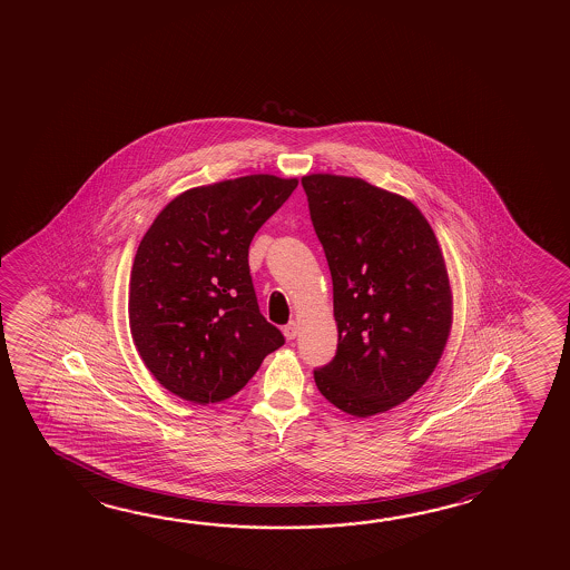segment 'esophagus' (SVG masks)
Listing matches in <instances>:
<instances>
[{"mask_svg":"<svg viewBox=\"0 0 570 570\" xmlns=\"http://www.w3.org/2000/svg\"><path fill=\"white\" fill-rule=\"evenodd\" d=\"M284 336H286V340H296V336H298V324L296 322L286 324L284 326Z\"/></svg>","mask_w":570,"mask_h":570,"instance_id":"34e87169","label":"esophagus"}]
</instances>
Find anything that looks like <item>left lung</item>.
<instances>
[{"mask_svg":"<svg viewBox=\"0 0 570 570\" xmlns=\"http://www.w3.org/2000/svg\"><path fill=\"white\" fill-rule=\"evenodd\" d=\"M334 284L337 350L314 370L337 410L370 417L410 400L433 374L451 327L438 238L407 198L362 178H302Z\"/></svg>","mask_w":570,"mask_h":570,"instance_id":"8db88e82","label":"left lung"}]
</instances>
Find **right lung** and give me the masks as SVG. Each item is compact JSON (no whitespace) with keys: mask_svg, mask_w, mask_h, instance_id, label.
Masks as SVG:
<instances>
[{"mask_svg":"<svg viewBox=\"0 0 570 570\" xmlns=\"http://www.w3.org/2000/svg\"><path fill=\"white\" fill-rule=\"evenodd\" d=\"M296 187V178L250 175L190 188L142 236L129 326L168 392L200 405L228 400L284 345L258 308L248 248Z\"/></svg>","mask_w":570,"mask_h":570,"instance_id":"right-lung-1","label":"right lung"}]
</instances>
